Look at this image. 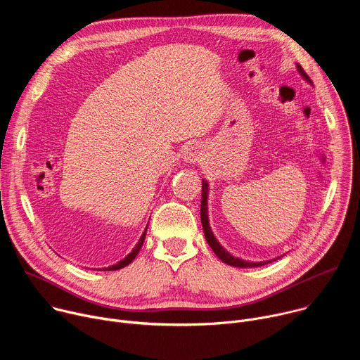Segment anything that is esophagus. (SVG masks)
I'll return each mask as SVG.
<instances>
[{
	"mask_svg": "<svg viewBox=\"0 0 360 360\" xmlns=\"http://www.w3.org/2000/svg\"><path fill=\"white\" fill-rule=\"evenodd\" d=\"M182 158L185 162L189 164H195L198 161H200L202 158V148L199 145H189L184 149L182 152Z\"/></svg>",
	"mask_w": 360,
	"mask_h": 360,
	"instance_id": "34e87169",
	"label": "esophagus"
}]
</instances>
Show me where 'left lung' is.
Here are the masks:
<instances>
[{
  "label": "left lung",
  "mask_w": 360,
  "mask_h": 360,
  "mask_svg": "<svg viewBox=\"0 0 360 360\" xmlns=\"http://www.w3.org/2000/svg\"><path fill=\"white\" fill-rule=\"evenodd\" d=\"M296 67H297L299 74H300L307 82L312 84L311 78L306 75V72L303 71V68H302L300 65H296ZM208 191H210V189H208V182L205 181V179H202L200 222H202V226H203L205 238H207V242L210 243V246L212 248V250L215 252V255L218 256V258H219L222 262H225V264H228V265H231V266H236V268H256V266H264V265L272 262V259H271V261H264V262H246V261L239 259V258H236V256L231 255V253L218 242V239H217V238L214 236V233H212V229H211V226H210V219H208ZM274 261H275V259H274Z\"/></svg>",
  "instance_id": "1"
}]
</instances>
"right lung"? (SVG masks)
Listing matches in <instances>:
<instances>
[{"label": "right lung", "instance_id": "obj_1", "mask_svg": "<svg viewBox=\"0 0 360 360\" xmlns=\"http://www.w3.org/2000/svg\"><path fill=\"white\" fill-rule=\"evenodd\" d=\"M146 229H148V225H146V228H145V232L141 235V238H139V240H138V243L135 245V248L132 249V252L131 253H128L125 258L122 259V261H120L118 264H115V265H112V266H108V268H104V269H101V271H118V269H122L124 266H127V265H129L134 259H135V256L138 255V252H139V249L142 248V243H143V240H145V235H146Z\"/></svg>", "mask_w": 360, "mask_h": 360}]
</instances>
